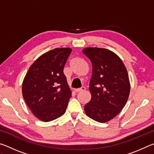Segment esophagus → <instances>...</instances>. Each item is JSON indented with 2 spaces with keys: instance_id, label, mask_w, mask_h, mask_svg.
<instances>
[{
  "instance_id": "esophagus-1",
  "label": "esophagus",
  "mask_w": 154,
  "mask_h": 154,
  "mask_svg": "<svg viewBox=\"0 0 154 154\" xmlns=\"http://www.w3.org/2000/svg\"><path fill=\"white\" fill-rule=\"evenodd\" d=\"M85 87H82L81 88H77V89H76L75 91L76 92H83V91H85Z\"/></svg>"
}]
</instances>
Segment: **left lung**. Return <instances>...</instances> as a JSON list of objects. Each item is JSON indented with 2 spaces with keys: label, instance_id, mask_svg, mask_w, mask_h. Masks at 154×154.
<instances>
[{
  "label": "left lung",
  "instance_id": "obj_1",
  "mask_svg": "<svg viewBox=\"0 0 154 154\" xmlns=\"http://www.w3.org/2000/svg\"><path fill=\"white\" fill-rule=\"evenodd\" d=\"M82 51L92 66L91 100L84 106L85 113L94 120L105 123L120 113L128 99L130 83L127 69L121 58L109 49L86 48Z\"/></svg>",
  "mask_w": 154,
  "mask_h": 154
}]
</instances>
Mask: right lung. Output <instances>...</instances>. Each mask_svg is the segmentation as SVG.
Masks as SVG:
<instances>
[{"instance_id":"right-lung-1","label":"right lung","mask_w":154,"mask_h":154,"mask_svg":"<svg viewBox=\"0 0 154 154\" xmlns=\"http://www.w3.org/2000/svg\"><path fill=\"white\" fill-rule=\"evenodd\" d=\"M72 51L69 48L49 51L34 62L22 83V96L34 116L48 122L63 115L71 91L63 72Z\"/></svg>"}]
</instances>
